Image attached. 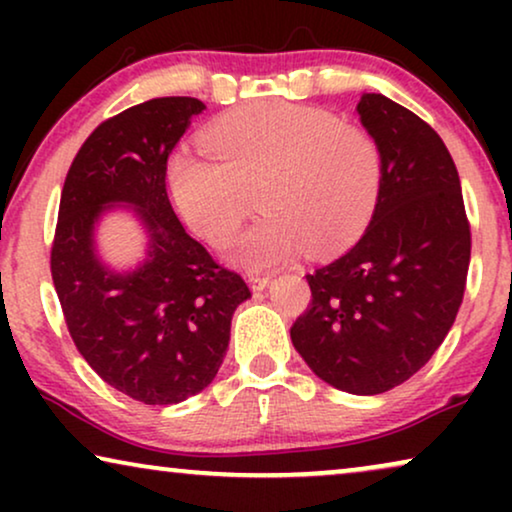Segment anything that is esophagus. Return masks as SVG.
Returning <instances> with one entry per match:
<instances>
[{
	"label": "esophagus",
	"instance_id": "obj_1",
	"mask_svg": "<svg viewBox=\"0 0 512 512\" xmlns=\"http://www.w3.org/2000/svg\"><path fill=\"white\" fill-rule=\"evenodd\" d=\"M268 284H270V275H251L249 277L251 291H263Z\"/></svg>",
	"mask_w": 512,
	"mask_h": 512
}]
</instances>
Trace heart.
Here are the masks:
<instances>
[{"instance_id": "heart-1", "label": "heart", "mask_w": 512, "mask_h": 512, "mask_svg": "<svg viewBox=\"0 0 512 512\" xmlns=\"http://www.w3.org/2000/svg\"><path fill=\"white\" fill-rule=\"evenodd\" d=\"M208 158L174 153L167 193L177 214L212 247H226L256 193L263 214L233 249L251 272L272 270L305 247L324 256L366 226L380 195L377 139L356 123L314 107L251 102L209 125Z\"/></svg>"}]
</instances>
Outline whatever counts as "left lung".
<instances>
[{"label":"left lung","mask_w":512,"mask_h":512,"mask_svg":"<svg viewBox=\"0 0 512 512\" xmlns=\"http://www.w3.org/2000/svg\"><path fill=\"white\" fill-rule=\"evenodd\" d=\"M356 111L382 149L380 195L361 240L307 275L312 300L291 340L331 387L375 396L410 380L450 333L471 226L438 132L377 93L363 95Z\"/></svg>","instance_id":"obj_1"}]
</instances>
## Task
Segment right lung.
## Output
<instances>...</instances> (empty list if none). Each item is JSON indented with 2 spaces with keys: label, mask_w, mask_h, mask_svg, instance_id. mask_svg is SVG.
<instances>
[{
  "label": "right lung",
  "mask_w": 512,
  "mask_h": 512,
  "mask_svg": "<svg viewBox=\"0 0 512 512\" xmlns=\"http://www.w3.org/2000/svg\"><path fill=\"white\" fill-rule=\"evenodd\" d=\"M205 104L156 97L97 125L60 195L51 275L69 335L104 382L146 405H174L219 373L230 321L251 291L186 233L167 195V158ZM128 204L150 235L145 263L109 271L94 223Z\"/></svg>",
  "instance_id": "obj_1"
}]
</instances>
